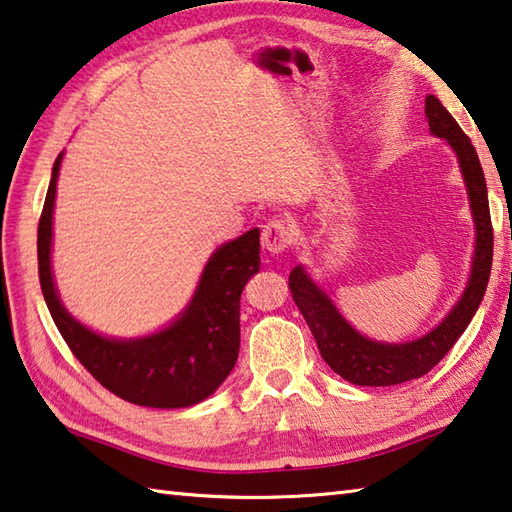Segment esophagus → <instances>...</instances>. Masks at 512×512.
<instances>
[{
	"mask_svg": "<svg viewBox=\"0 0 512 512\" xmlns=\"http://www.w3.org/2000/svg\"><path fill=\"white\" fill-rule=\"evenodd\" d=\"M292 227L285 220H270L263 227L261 233V245L265 251H270V254H283L285 249L292 245Z\"/></svg>",
	"mask_w": 512,
	"mask_h": 512,
	"instance_id": "1",
	"label": "esophagus"
}]
</instances>
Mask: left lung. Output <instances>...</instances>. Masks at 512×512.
Returning a JSON list of instances; mask_svg holds the SVG:
<instances>
[{"label":"left lung","instance_id":"8db88e82","mask_svg":"<svg viewBox=\"0 0 512 512\" xmlns=\"http://www.w3.org/2000/svg\"><path fill=\"white\" fill-rule=\"evenodd\" d=\"M425 116L429 132L450 143L459 159L463 182L468 188L474 231H477L468 285L441 324L414 342H375L348 324L328 294L310 279L306 267L297 265L290 272L292 299L315 335L321 357L337 375H342L351 384H360V387H393V384L423 378L463 335L488 288L492 267V224L486 177H483L477 150L436 96L425 98Z\"/></svg>","mask_w":512,"mask_h":512}]
</instances>
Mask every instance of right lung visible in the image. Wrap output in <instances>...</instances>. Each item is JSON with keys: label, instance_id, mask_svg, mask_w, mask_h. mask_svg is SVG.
<instances>
[{"label": "right lung", "instance_id": "right-lung-1", "mask_svg": "<svg viewBox=\"0 0 512 512\" xmlns=\"http://www.w3.org/2000/svg\"><path fill=\"white\" fill-rule=\"evenodd\" d=\"M62 152L38 224V272L44 301L71 353L114 396L141 407L197 405L227 380L240 348V294L261 270L258 229L224 242L204 265L193 299L159 333L134 339L98 335L62 306L51 272L53 204Z\"/></svg>", "mask_w": 512, "mask_h": 512}]
</instances>
